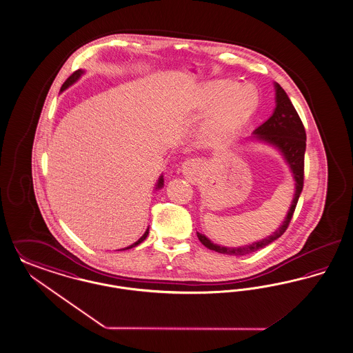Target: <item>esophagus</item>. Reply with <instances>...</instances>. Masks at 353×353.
I'll return each mask as SVG.
<instances>
[{
    "mask_svg": "<svg viewBox=\"0 0 353 353\" xmlns=\"http://www.w3.org/2000/svg\"><path fill=\"white\" fill-rule=\"evenodd\" d=\"M201 172V161L198 159L186 160L183 164V173L189 180H196Z\"/></svg>",
    "mask_w": 353,
    "mask_h": 353,
    "instance_id": "34e87169",
    "label": "esophagus"
}]
</instances>
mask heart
<instances>
[{
  "mask_svg": "<svg viewBox=\"0 0 353 353\" xmlns=\"http://www.w3.org/2000/svg\"><path fill=\"white\" fill-rule=\"evenodd\" d=\"M258 104V94L252 85H237L232 81H214L203 85L196 97L199 110H214L205 125L210 139L227 141L252 117Z\"/></svg>",
  "mask_w": 353,
  "mask_h": 353,
  "instance_id": "b5f03b06",
  "label": "heart"
}]
</instances>
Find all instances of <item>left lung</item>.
<instances>
[{
    "instance_id": "1",
    "label": "left lung",
    "mask_w": 353,
    "mask_h": 353,
    "mask_svg": "<svg viewBox=\"0 0 353 353\" xmlns=\"http://www.w3.org/2000/svg\"><path fill=\"white\" fill-rule=\"evenodd\" d=\"M275 103H276V105H275L274 113L271 114V117L268 119V121L263 122L261 126L256 128V130L253 132L252 139L275 147L291 170L292 177L294 180V195H293L288 214L284 218L281 225L274 233H271L270 236L259 240V241L249 243L245 246H239V248L220 246L218 243H212L210 239H207L205 234L196 232L199 241L210 250H215L218 253L228 254V256H245V254L256 252V250L268 246V243L278 240L290 225L292 215L294 212L297 201L300 198V194L303 192V186H304L306 134H305L304 125H303L299 113L294 110L290 97L285 94V91L280 87L279 83H275Z\"/></svg>"
}]
</instances>
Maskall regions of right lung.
I'll list each match as a JSON object with an SVG mask.
<instances>
[{
  "label": "right lung",
  "instance_id": "1",
  "mask_svg": "<svg viewBox=\"0 0 353 353\" xmlns=\"http://www.w3.org/2000/svg\"><path fill=\"white\" fill-rule=\"evenodd\" d=\"M85 73V70H82V69H79V70H77V72H74L66 81H65V83L62 85L61 87V92L62 91H65L68 87H70V85H73V83H75L79 78H81V75L82 74ZM164 186V179H163V176H160L159 177L158 183H157V188L155 189H161ZM148 236V228H147L146 232L143 233V236L137 241V243H134L133 245H130V246H128V248H125V249H122V250H126V249H132V248H134V246H137V245H139L141 243H143L145 240H146V237Z\"/></svg>",
  "mask_w": 353,
  "mask_h": 353
}]
</instances>
